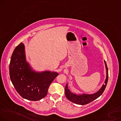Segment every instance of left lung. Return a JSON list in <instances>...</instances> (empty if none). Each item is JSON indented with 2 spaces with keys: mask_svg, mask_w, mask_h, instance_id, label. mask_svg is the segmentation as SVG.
<instances>
[{
  "mask_svg": "<svg viewBox=\"0 0 121 121\" xmlns=\"http://www.w3.org/2000/svg\"><path fill=\"white\" fill-rule=\"evenodd\" d=\"M104 63H105V68H106V78H105V81H104V84L103 85L100 89L98 91L95 92V93L91 94H81L77 95L76 94L72 93L69 90L68 87V84L67 83L66 86L65 87V94L66 98L71 102L74 103L75 104H79V105H85V104L89 103L92 102L94 100L98 98H99L105 90L108 80V67H107V63L105 60H104Z\"/></svg>",
  "mask_w": 121,
  "mask_h": 121,
  "instance_id": "obj_1",
  "label": "left lung"
}]
</instances>
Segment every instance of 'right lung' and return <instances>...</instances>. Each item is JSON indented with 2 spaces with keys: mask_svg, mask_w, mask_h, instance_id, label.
<instances>
[{
  "mask_svg": "<svg viewBox=\"0 0 121 121\" xmlns=\"http://www.w3.org/2000/svg\"><path fill=\"white\" fill-rule=\"evenodd\" d=\"M10 80L18 93L24 99L37 101L47 95L48 88L58 75L56 72L33 70L26 60L24 44L15 48L9 64Z\"/></svg>",
  "mask_w": 121,
  "mask_h": 121,
  "instance_id": "add662e5",
  "label": "right lung"
}]
</instances>
